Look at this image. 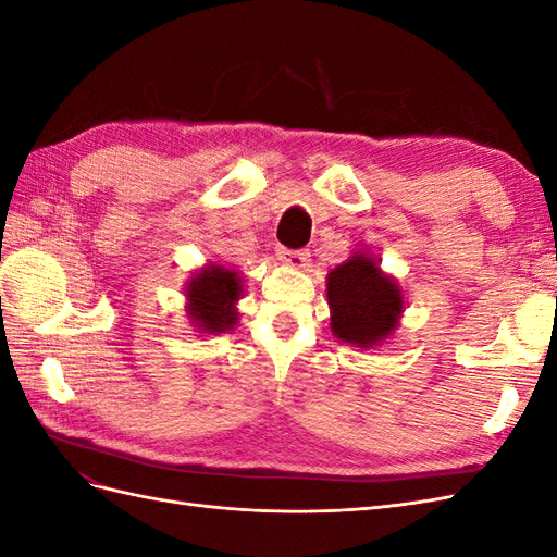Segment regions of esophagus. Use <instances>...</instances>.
<instances>
[{
  "label": "esophagus",
  "instance_id": "obj_1",
  "mask_svg": "<svg viewBox=\"0 0 557 557\" xmlns=\"http://www.w3.org/2000/svg\"><path fill=\"white\" fill-rule=\"evenodd\" d=\"M281 260L295 269H305L309 264V250H281Z\"/></svg>",
  "mask_w": 557,
  "mask_h": 557
}]
</instances>
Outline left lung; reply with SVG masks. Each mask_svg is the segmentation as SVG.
I'll return each instance as SVG.
<instances>
[{
    "instance_id": "1",
    "label": "left lung",
    "mask_w": 557,
    "mask_h": 557,
    "mask_svg": "<svg viewBox=\"0 0 557 557\" xmlns=\"http://www.w3.org/2000/svg\"><path fill=\"white\" fill-rule=\"evenodd\" d=\"M327 305L336 339L358 348L381 346L399 323L401 290L374 258L356 252L327 274Z\"/></svg>"
}]
</instances>
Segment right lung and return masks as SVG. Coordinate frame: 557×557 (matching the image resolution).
<instances>
[{
    "instance_id": "right-lung-1",
    "label": "right lung",
    "mask_w": 557,
    "mask_h": 557,
    "mask_svg": "<svg viewBox=\"0 0 557 557\" xmlns=\"http://www.w3.org/2000/svg\"><path fill=\"white\" fill-rule=\"evenodd\" d=\"M244 295V281L237 272H230L223 264H207L195 272L185 285L188 311L193 325L199 332H227L239 320L237 301Z\"/></svg>"
}]
</instances>
